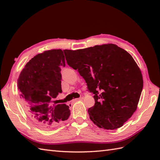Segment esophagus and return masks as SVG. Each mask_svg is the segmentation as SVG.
<instances>
[{
  "mask_svg": "<svg viewBox=\"0 0 160 160\" xmlns=\"http://www.w3.org/2000/svg\"><path fill=\"white\" fill-rule=\"evenodd\" d=\"M82 99V98H76V99H73V100H71V104H73V103H74L75 102H76V101H78V100H81Z\"/></svg>",
  "mask_w": 160,
  "mask_h": 160,
  "instance_id": "esophagus-1",
  "label": "esophagus"
}]
</instances>
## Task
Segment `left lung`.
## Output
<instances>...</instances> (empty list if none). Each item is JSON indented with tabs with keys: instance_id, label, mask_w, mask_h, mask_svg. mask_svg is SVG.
I'll use <instances>...</instances> for the list:
<instances>
[{
	"instance_id": "left-lung-1",
	"label": "left lung",
	"mask_w": 160,
	"mask_h": 160,
	"mask_svg": "<svg viewBox=\"0 0 160 160\" xmlns=\"http://www.w3.org/2000/svg\"><path fill=\"white\" fill-rule=\"evenodd\" d=\"M67 64L78 70L92 92L91 120L108 130L120 128L136 111L143 88L140 68L127 51L114 44L64 50Z\"/></svg>"
}]
</instances>
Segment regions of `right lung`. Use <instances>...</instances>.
<instances>
[{
    "instance_id": "1",
    "label": "right lung",
    "mask_w": 160,
    "mask_h": 160,
    "mask_svg": "<svg viewBox=\"0 0 160 160\" xmlns=\"http://www.w3.org/2000/svg\"><path fill=\"white\" fill-rule=\"evenodd\" d=\"M65 60L61 49L38 53L26 64L18 79V89L26 111L35 123L42 128H51L71 114L65 104L52 106V98L62 92L61 67Z\"/></svg>"
}]
</instances>
